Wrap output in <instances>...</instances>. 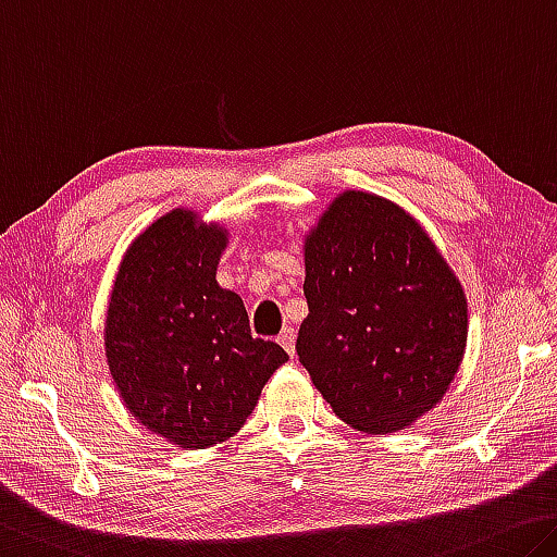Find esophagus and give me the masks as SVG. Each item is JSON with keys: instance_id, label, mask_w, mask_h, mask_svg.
Listing matches in <instances>:
<instances>
[{"instance_id": "obj_1", "label": "esophagus", "mask_w": 557, "mask_h": 557, "mask_svg": "<svg viewBox=\"0 0 557 557\" xmlns=\"http://www.w3.org/2000/svg\"><path fill=\"white\" fill-rule=\"evenodd\" d=\"M277 342H280V347L287 351L289 357L295 355V330L293 326H285V330L280 332V337H277Z\"/></svg>"}]
</instances>
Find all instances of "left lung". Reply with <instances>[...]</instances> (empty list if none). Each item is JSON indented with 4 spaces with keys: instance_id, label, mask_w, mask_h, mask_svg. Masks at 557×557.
I'll return each instance as SVG.
<instances>
[{
    "instance_id": "obj_1",
    "label": "left lung",
    "mask_w": 557,
    "mask_h": 557,
    "mask_svg": "<svg viewBox=\"0 0 557 557\" xmlns=\"http://www.w3.org/2000/svg\"><path fill=\"white\" fill-rule=\"evenodd\" d=\"M310 314L297 355L322 399L364 434L411 426L463 361L461 280L399 202L344 190L305 235Z\"/></svg>"
}]
</instances>
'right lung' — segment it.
<instances>
[{
	"label": "right lung",
	"instance_id": "add662e5",
	"mask_svg": "<svg viewBox=\"0 0 557 557\" xmlns=\"http://www.w3.org/2000/svg\"><path fill=\"white\" fill-rule=\"evenodd\" d=\"M227 240L198 210H168L123 252L103 320L123 406L185 451L235 436L287 361L280 344L252 339L240 295L218 285Z\"/></svg>",
	"mask_w": 557,
	"mask_h": 557
}]
</instances>
